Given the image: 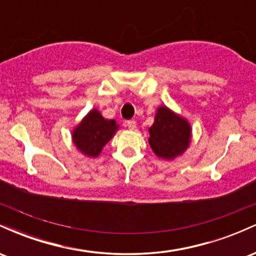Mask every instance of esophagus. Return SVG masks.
Segmentation results:
<instances>
[{"instance_id": "obj_1", "label": "esophagus", "mask_w": 256, "mask_h": 256, "mask_svg": "<svg viewBox=\"0 0 256 256\" xmlns=\"http://www.w3.org/2000/svg\"><path fill=\"white\" fill-rule=\"evenodd\" d=\"M125 125L128 126V128H130V130H134V128H136V122H134V120H128V122H125Z\"/></svg>"}]
</instances>
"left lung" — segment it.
<instances>
[{"label":"left lung","instance_id":"obj_1","mask_svg":"<svg viewBox=\"0 0 256 256\" xmlns=\"http://www.w3.org/2000/svg\"><path fill=\"white\" fill-rule=\"evenodd\" d=\"M149 144L158 158L174 160L189 148L192 126L186 119L160 106L155 114L154 124L149 128Z\"/></svg>","mask_w":256,"mask_h":256}]
</instances>
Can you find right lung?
I'll return each mask as SVG.
<instances>
[{"label":"right lung","instance_id":"right-lung-1","mask_svg":"<svg viewBox=\"0 0 256 256\" xmlns=\"http://www.w3.org/2000/svg\"><path fill=\"white\" fill-rule=\"evenodd\" d=\"M118 130L116 120L104 119L101 112L94 108L72 131L73 144L85 156L98 158Z\"/></svg>","mask_w":256,"mask_h":256}]
</instances>
